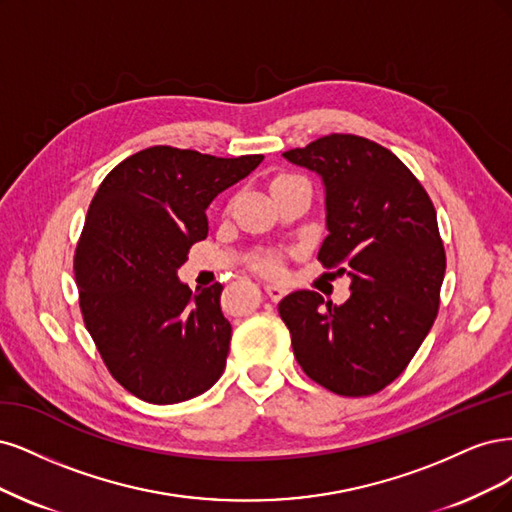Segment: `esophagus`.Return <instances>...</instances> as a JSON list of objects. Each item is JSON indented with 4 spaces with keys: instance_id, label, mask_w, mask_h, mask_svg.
Masks as SVG:
<instances>
[{
    "instance_id": "obj_1",
    "label": "esophagus",
    "mask_w": 512,
    "mask_h": 512,
    "mask_svg": "<svg viewBox=\"0 0 512 512\" xmlns=\"http://www.w3.org/2000/svg\"><path fill=\"white\" fill-rule=\"evenodd\" d=\"M263 289H266L268 298H270L272 302H278L280 298H285V295H287V287H283V285H272V283H268Z\"/></svg>"
}]
</instances>
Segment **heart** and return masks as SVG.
<instances>
[{
    "label": "heart",
    "mask_w": 512,
    "mask_h": 512,
    "mask_svg": "<svg viewBox=\"0 0 512 512\" xmlns=\"http://www.w3.org/2000/svg\"><path fill=\"white\" fill-rule=\"evenodd\" d=\"M291 180H302V178L291 176V174H283V176H278V178L274 180L272 187L283 185V183H291ZM255 266H257V270H261L263 274H268V276H276V274L283 272V261H280L278 255H263V257L257 259Z\"/></svg>",
    "instance_id": "1"
}]
</instances>
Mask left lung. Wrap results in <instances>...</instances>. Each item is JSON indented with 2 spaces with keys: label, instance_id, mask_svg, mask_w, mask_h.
<instances>
[{
  "label": "left lung",
  "instance_id": "obj_1",
  "mask_svg": "<svg viewBox=\"0 0 512 512\" xmlns=\"http://www.w3.org/2000/svg\"><path fill=\"white\" fill-rule=\"evenodd\" d=\"M283 157L325 185V268L351 276V298L336 306L317 291H293L278 315L298 364L346 398L385 389L430 334L447 255L430 195L385 146L329 134Z\"/></svg>",
  "mask_w": 512,
  "mask_h": 512
}]
</instances>
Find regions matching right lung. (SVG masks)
Instances as JSON below:
<instances>
[{
	"instance_id": "obj_1",
	"label": "right lung",
	"mask_w": 512,
	"mask_h": 512,
	"mask_svg": "<svg viewBox=\"0 0 512 512\" xmlns=\"http://www.w3.org/2000/svg\"><path fill=\"white\" fill-rule=\"evenodd\" d=\"M261 159L151 146L97 189L74 255L80 312L106 368L136 398L185 402L223 374L232 340L223 285L191 291L176 272L208 236L210 202Z\"/></svg>"
}]
</instances>
